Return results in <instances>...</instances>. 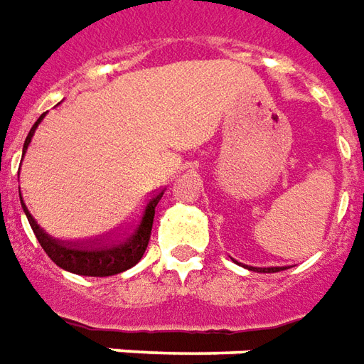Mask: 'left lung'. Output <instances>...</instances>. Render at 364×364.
Listing matches in <instances>:
<instances>
[{
    "label": "left lung",
    "instance_id": "left-lung-1",
    "mask_svg": "<svg viewBox=\"0 0 364 364\" xmlns=\"http://www.w3.org/2000/svg\"><path fill=\"white\" fill-rule=\"evenodd\" d=\"M239 264V262H237ZM245 269L255 270V272H280V270H284V267H267V269H257V267H245Z\"/></svg>",
    "mask_w": 364,
    "mask_h": 364
}]
</instances>
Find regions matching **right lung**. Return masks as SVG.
Here are the masks:
<instances>
[{"label":"right lung","mask_w":364,"mask_h":364,"mask_svg":"<svg viewBox=\"0 0 364 364\" xmlns=\"http://www.w3.org/2000/svg\"><path fill=\"white\" fill-rule=\"evenodd\" d=\"M46 113H43L35 125L31 127L29 135L25 139L23 145V154L27 153L33 135L37 131L38 123L45 119ZM164 192L154 194L149 202H146L145 210L141 213V218L136 219L135 225H131L125 235H121L119 239H113L107 243H90V245H78V243H64L60 239H54L46 233L45 229L38 225L35 218L31 215L27 205L23 202L21 194V208L25 211V215L29 219V225L33 229V233L38 239L41 247L45 249V252L50 257L56 267L74 272V274H82V277H113L119 274L123 270L135 267L139 260L143 259L145 255L146 245L151 239V229H153L154 219V208L156 203L161 202V198Z\"/></svg>","instance_id":"obj_1"}]
</instances>
